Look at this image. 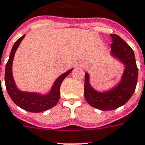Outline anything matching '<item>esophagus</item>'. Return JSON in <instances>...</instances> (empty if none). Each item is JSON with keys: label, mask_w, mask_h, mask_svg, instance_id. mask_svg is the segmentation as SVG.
Here are the masks:
<instances>
[{"label": "esophagus", "mask_w": 145, "mask_h": 145, "mask_svg": "<svg viewBox=\"0 0 145 145\" xmlns=\"http://www.w3.org/2000/svg\"><path fill=\"white\" fill-rule=\"evenodd\" d=\"M81 67H86V65L85 63H83V64H81Z\"/></svg>", "instance_id": "obj_1"}]
</instances>
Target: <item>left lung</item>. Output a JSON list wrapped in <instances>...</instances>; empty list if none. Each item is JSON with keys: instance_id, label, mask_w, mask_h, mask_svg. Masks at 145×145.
Instances as JSON below:
<instances>
[{"instance_id": "obj_1", "label": "left lung", "mask_w": 145, "mask_h": 145, "mask_svg": "<svg viewBox=\"0 0 145 145\" xmlns=\"http://www.w3.org/2000/svg\"><path fill=\"white\" fill-rule=\"evenodd\" d=\"M113 44L110 56L123 65L120 80L112 87L98 91L89 82V74L85 73L84 97L87 103L100 110H111L123 106L130 100L136 88L138 69L132 48L117 35H111Z\"/></svg>"}]
</instances>
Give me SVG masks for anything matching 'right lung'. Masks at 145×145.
<instances>
[{
	"instance_id": "add662e5",
	"label": "right lung",
	"mask_w": 145,
	"mask_h": 145,
	"mask_svg": "<svg viewBox=\"0 0 145 145\" xmlns=\"http://www.w3.org/2000/svg\"><path fill=\"white\" fill-rule=\"evenodd\" d=\"M25 37V35H24L20 39H18L17 42L14 43L10 52L9 59L6 64L5 77L6 89L14 103L23 110L32 112V113L45 111L57 104L60 97L61 84L65 77L72 71L73 68L70 69L69 70L60 75L55 80L50 90L47 93L42 94L37 92L22 91L21 89H19L15 83V81L14 80L12 65H13L15 52Z\"/></svg>"
}]
</instances>
